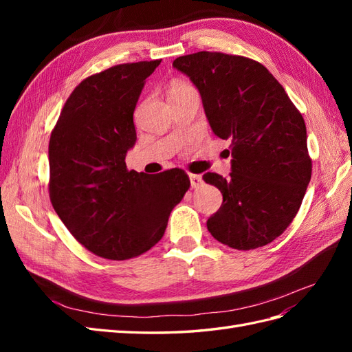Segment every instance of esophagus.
<instances>
[{
	"label": "esophagus",
	"mask_w": 352,
	"mask_h": 352,
	"mask_svg": "<svg viewBox=\"0 0 352 352\" xmlns=\"http://www.w3.org/2000/svg\"><path fill=\"white\" fill-rule=\"evenodd\" d=\"M189 180H190V186H192L194 189L199 188L202 184V177L199 175H189Z\"/></svg>",
	"instance_id": "esophagus-1"
}]
</instances>
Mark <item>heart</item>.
Segmentation results:
<instances>
[{
	"label": "heart",
	"instance_id": "obj_1",
	"mask_svg": "<svg viewBox=\"0 0 352 352\" xmlns=\"http://www.w3.org/2000/svg\"><path fill=\"white\" fill-rule=\"evenodd\" d=\"M192 89L194 88L185 82H172L168 87V98L170 100L177 98V97H180V95H184L188 91H192Z\"/></svg>",
	"mask_w": 352,
	"mask_h": 352
}]
</instances>
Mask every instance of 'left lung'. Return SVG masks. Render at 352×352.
<instances>
[{"label": "left lung", "instance_id": "obj_1", "mask_svg": "<svg viewBox=\"0 0 352 352\" xmlns=\"http://www.w3.org/2000/svg\"><path fill=\"white\" fill-rule=\"evenodd\" d=\"M173 67L198 88L214 135L230 142V176H202L223 195L208 232L235 250L264 247L291 225L311 179L301 113L251 58L199 51L177 57Z\"/></svg>", "mask_w": 352, "mask_h": 352}]
</instances>
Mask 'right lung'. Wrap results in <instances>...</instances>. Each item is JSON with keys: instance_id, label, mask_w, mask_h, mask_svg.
Returning <instances> with one entry per match:
<instances>
[{"instance_id": "obj_1", "label": "right lung", "mask_w": 352, "mask_h": 352, "mask_svg": "<svg viewBox=\"0 0 352 352\" xmlns=\"http://www.w3.org/2000/svg\"><path fill=\"white\" fill-rule=\"evenodd\" d=\"M160 63H126L82 80L51 132V204L74 239L102 258L151 250L190 185L182 168L150 177L126 167L136 102Z\"/></svg>"}]
</instances>
